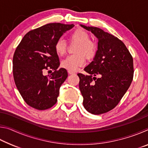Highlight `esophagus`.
<instances>
[{"label": "esophagus", "mask_w": 148, "mask_h": 148, "mask_svg": "<svg viewBox=\"0 0 148 148\" xmlns=\"http://www.w3.org/2000/svg\"><path fill=\"white\" fill-rule=\"evenodd\" d=\"M68 73L69 74H73L75 73V72H72V71H68Z\"/></svg>", "instance_id": "1"}]
</instances>
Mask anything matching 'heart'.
<instances>
[{
    "label": "heart",
    "instance_id": "1",
    "mask_svg": "<svg viewBox=\"0 0 148 148\" xmlns=\"http://www.w3.org/2000/svg\"><path fill=\"white\" fill-rule=\"evenodd\" d=\"M70 39L72 42L77 43L74 51L76 54L69 56L62 59L61 66L69 71L74 72L86 63L84 56L87 59L94 57L97 51V44L89 40V35L86 31L80 28L72 32L70 36ZM54 49L58 56H63L66 51V43L64 40L62 38L57 40L55 44Z\"/></svg>",
    "mask_w": 148,
    "mask_h": 148
}]
</instances>
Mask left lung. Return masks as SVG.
Returning <instances> with one entry per match:
<instances>
[{"label": "left lung", "instance_id": "obj_1", "mask_svg": "<svg viewBox=\"0 0 148 148\" xmlns=\"http://www.w3.org/2000/svg\"><path fill=\"white\" fill-rule=\"evenodd\" d=\"M80 26L98 39L93 61L84 69L89 74H77L84 106L92 114L106 113L117 106L131 86L133 59L123 42L114 35L97 27Z\"/></svg>", "mask_w": 148, "mask_h": 148}]
</instances>
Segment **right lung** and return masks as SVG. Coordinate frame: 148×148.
Wrapping results in <instances>:
<instances>
[{"instance_id":"1","label":"right lung","mask_w":148,"mask_h":148,"mask_svg":"<svg viewBox=\"0 0 148 148\" xmlns=\"http://www.w3.org/2000/svg\"><path fill=\"white\" fill-rule=\"evenodd\" d=\"M74 24L49 23L32 30L25 35L15 51L13 74L21 97L30 106L39 110L48 109L57 101L59 89L68 77L60 62L54 46L64 32ZM45 69H52L51 75L44 76Z\"/></svg>"}]
</instances>
